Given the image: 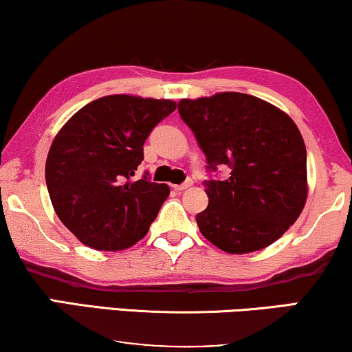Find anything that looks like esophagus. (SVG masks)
I'll return each instance as SVG.
<instances>
[{"label":"esophagus","mask_w":352,"mask_h":352,"mask_svg":"<svg viewBox=\"0 0 352 352\" xmlns=\"http://www.w3.org/2000/svg\"><path fill=\"white\" fill-rule=\"evenodd\" d=\"M190 186H192V181L187 179L186 182H182V184H177V186H173V187H175V190H186V189H189Z\"/></svg>","instance_id":"1"}]
</instances>
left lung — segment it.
<instances>
[{"label":"left lung","instance_id":"obj_1","mask_svg":"<svg viewBox=\"0 0 352 352\" xmlns=\"http://www.w3.org/2000/svg\"><path fill=\"white\" fill-rule=\"evenodd\" d=\"M177 110L205 153L206 170L230 168L228 179L205 181L210 201L197 214L204 237L230 254L280 239L307 197L306 146L295 122L243 93L181 99Z\"/></svg>","mask_w":352,"mask_h":352}]
</instances>
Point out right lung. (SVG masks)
<instances>
[{
    "mask_svg": "<svg viewBox=\"0 0 352 352\" xmlns=\"http://www.w3.org/2000/svg\"><path fill=\"white\" fill-rule=\"evenodd\" d=\"M168 99L113 94L67 122L51 144L46 186L62 224L91 248L117 252L147 234L170 187L133 181L152 129L175 112Z\"/></svg>",
    "mask_w": 352,
    "mask_h": 352,
    "instance_id": "obj_1",
    "label": "right lung"
}]
</instances>
